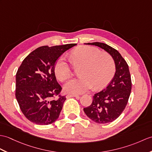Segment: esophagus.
I'll return each mask as SVG.
<instances>
[{
  "label": "esophagus",
  "mask_w": 152,
  "mask_h": 152,
  "mask_svg": "<svg viewBox=\"0 0 152 152\" xmlns=\"http://www.w3.org/2000/svg\"><path fill=\"white\" fill-rule=\"evenodd\" d=\"M70 97H76V98H77V97H79V96H78V95H77V94H68V95H66V98H70Z\"/></svg>",
  "instance_id": "34e87169"
}]
</instances>
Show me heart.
<instances>
[{"label": "heart", "instance_id": "obj_1", "mask_svg": "<svg viewBox=\"0 0 152 152\" xmlns=\"http://www.w3.org/2000/svg\"><path fill=\"white\" fill-rule=\"evenodd\" d=\"M73 65L81 66L80 77L69 81L64 86L65 92L69 94H82L91 88L101 89L106 87L114 76L115 65L113 59L107 53L101 52L98 48L82 46L75 49L70 54ZM56 77L61 82L71 76V69L65 57L59 58L54 65Z\"/></svg>", "mask_w": 152, "mask_h": 152}]
</instances>
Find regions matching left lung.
<instances>
[{"instance_id":"left-lung-1","label":"left lung","mask_w":152,"mask_h":152,"mask_svg":"<svg viewBox=\"0 0 152 152\" xmlns=\"http://www.w3.org/2000/svg\"><path fill=\"white\" fill-rule=\"evenodd\" d=\"M85 44L104 49L115 61L116 71L111 82L105 89L95 94L91 105L83 109L86 115L95 122H111L124 110L131 93L132 80L128 65L121 54L107 44L99 42Z\"/></svg>"}]
</instances>
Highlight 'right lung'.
<instances>
[{
  "label": "right lung",
  "instance_id": "add662e5",
  "mask_svg": "<svg viewBox=\"0 0 152 152\" xmlns=\"http://www.w3.org/2000/svg\"><path fill=\"white\" fill-rule=\"evenodd\" d=\"M76 44L43 46L23 60L16 74L15 96L24 115L31 122L48 125L59 117L65 96H60L54 65L63 53Z\"/></svg>",
  "mask_w": 152,
  "mask_h": 152
}]
</instances>
